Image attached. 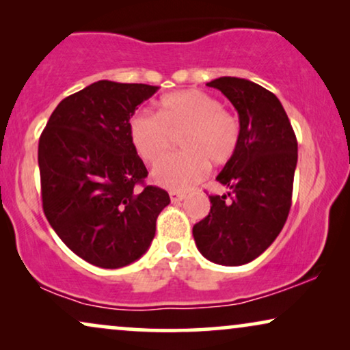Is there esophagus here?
<instances>
[{"label": "esophagus", "mask_w": 350, "mask_h": 350, "mask_svg": "<svg viewBox=\"0 0 350 350\" xmlns=\"http://www.w3.org/2000/svg\"><path fill=\"white\" fill-rule=\"evenodd\" d=\"M186 198V193L183 191H170V199L172 202H180V200H183Z\"/></svg>", "instance_id": "obj_1"}]
</instances>
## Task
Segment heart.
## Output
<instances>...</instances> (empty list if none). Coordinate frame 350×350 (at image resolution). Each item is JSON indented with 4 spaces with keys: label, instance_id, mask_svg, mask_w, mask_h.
<instances>
[{
    "label": "heart",
    "instance_id": "1",
    "mask_svg": "<svg viewBox=\"0 0 350 350\" xmlns=\"http://www.w3.org/2000/svg\"><path fill=\"white\" fill-rule=\"evenodd\" d=\"M133 150L145 162H156L170 149L175 135L184 133L185 151L161 160L152 180L165 188L188 189L207 176L210 161L226 164L236 154L241 140L239 121L221 108L212 95L198 89L176 90L157 103L156 116L133 113L127 122Z\"/></svg>",
    "mask_w": 350,
    "mask_h": 350
}]
</instances>
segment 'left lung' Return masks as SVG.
<instances>
[{
  "instance_id": "left-lung-1",
  "label": "left lung",
  "mask_w": 350,
  "mask_h": 350,
  "mask_svg": "<svg viewBox=\"0 0 350 350\" xmlns=\"http://www.w3.org/2000/svg\"><path fill=\"white\" fill-rule=\"evenodd\" d=\"M239 114L241 140L236 154L217 180L232 196H210V212L194 224L198 250L221 266L247 265L261 255L284 228L291 207L298 142L280 100L248 79L207 83Z\"/></svg>"
}]
</instances>
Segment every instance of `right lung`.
<instances>
[{
	"mask_svg": "<svg viewBox=\"0 0 350 350\" xmlns=\"http://www.w3.org/2000/svg\"><path fill=\"white\" fill-rule=\"evenodd\" d=\"M157 85L97 81L62 100L40 137L42 210L62 242L90 265L118 269L145 255L167 191L148 170L127 122ZM144 186L139 188V185Z\"/></svg>",
	"mask_w": 350,
	"mask_h": 350,
	"instance_id": "right-lung-1",
	"label": "right lung"
}]
</instances>
